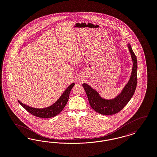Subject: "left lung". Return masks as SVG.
<instances>
[{"mask_svg": "<svg viewBox=\"0 0 157 157\" xmlns=\"http://www.w3.org/2000/svg\"><path fill=\"white\" fill-rule=\"evenodd\" d=\"M128 48L133 62L132 74L129 82L117 97L111 100L104 99L100 97L97 92L90 88L88 85L86 83L82 85L90 106L99 113L111 115L120 112L134 94L137 84V59L130 44H128Z\"/></svg>", "mask_w": 157, "mask_h": 157, "instance_id": "1", "label": "left lung"}]
</instances>
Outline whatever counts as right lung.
Wrapping results in <instances>:
<instances>
[{
  "label": "right lung",
  "instance_id": "add662e5",
  "mask_svg": "<svg viewBox=\"0 0 157 157\" xmlns=\"http://www.w3.org/2000/svg\"><path fill=\"white\" fill-rule=\"evenodd\" d=\"M74 85H75L74 83H72L67 89L65 90V91L63 92L62 95L58 100L57 102H56L52 106L46 108H43V109L34 108L23 104L19 101H18V102L28 112L33 115L34 116L42 118H52L59 114L60 112L63 110V109L67 104L70 92Z\"/></svg>",
  "mask_w": 157,
  "mask_h": 157
}]
</instances>
